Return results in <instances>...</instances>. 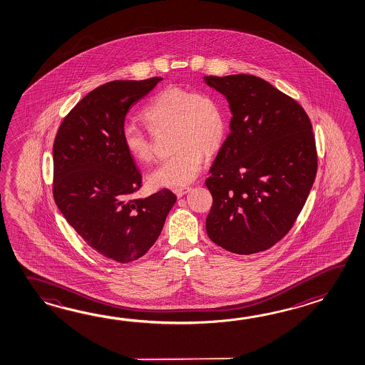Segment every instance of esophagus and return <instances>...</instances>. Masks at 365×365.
I'll list each match as a JSON object with an SVG mask.
<instances>
[{
    "label": "esophagus",
    "mask_w": 365,
    "mask_h": 365,
    "mask_svg": "<svg viewBox=\"0 0 365 365\" xmlns=\"http://www.w3.org/2000/svg\"><path fill=\"white\" fill-rule=\"evenodd\" d=\"M190 190H191L190 187H183V188H175V190H174V194L177 195L178 197H182L183 195H186L187 192H190Z\"/></svg>",
    "instance_id": "esophagus-1"
}]
</instances>
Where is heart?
I'll list each match as a JSON object with an SVG mask.
<instances>
[{"label": "heart", "instance_id": "heart-1", "mask_svg": "<svg viewBox=\"0 0 365 365\" xmlns=\"http://www.w3.org/2000/svg\"><path fill=\"white\" fill-rule=\"evenodd\" d=\"M142 117L152 131L170 127L173 155L149 174L155 187H183L199 175L204 158L221 147L226 134V112L218 97L209 92H192L168 86L150 97ZM127 153L136 163L153 160L148 135L135 125L122 130Z\"/></svg>", "mask_w": 365, "mask_h": 365}]
</instances>
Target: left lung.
Segmentation results:
<instances>
[{
  "instance_id": "1",
  "label": "left lung",
  "mask_w": 365,
  "mask_h": 365,
  "mask_svg": "<svg viewBox=\"0 0 365 365\" xmlns=\"http://www.w3.org/2000/svg\"><path fill=\"white\" fill-rule=\"evenodd\" d=\"M227 98L230 134L205 180L212 242L238 255L265 251L290 231L317 173L312 123L300 105L253 75L204 76Z\"/></svg>"
}]
</instances>
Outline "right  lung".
Returning a JSON list of instances; mask_svg holds the SVG:
<instances>
[{
	"label": "right lung",
	"mask_w": 365,
	"mask_h": 365,
	"mask_svg": "<svg viewBox=\"0 0 365 365\" xmlns=\"http://www.w3.org/2000/svg\"><path fill=\"white\" fill-rule=\"evenodd\" d=\"M160 81H113L91 91L62 120L53 144L61 213L88 246L122 264L148 252L177 201L168 188L134 197L142 174L122 140L130 108Z\"/></svg>",
	"instance_id": "1"
}]
</instances>
